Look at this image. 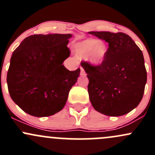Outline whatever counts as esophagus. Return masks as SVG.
Returning a JSON list of instances; mask_svg holds the SVG:
<instances>
[{
    "label": "esophagus",
    "instance_id": "esophagus-1",
    "mask_svg": "<svg viewBox=\"0 0 155 155\" xmlns=\"http://www.w3.org/2000/svg\"><path fill=\"white\" fill-rule=\"evenodd\" d=\"M80 69H81V76H84V75H85V71H84V69L82 67H80Z\"/></svg>",
    "mask_w": 155,
    "mask_h": 155
}]
</instances>
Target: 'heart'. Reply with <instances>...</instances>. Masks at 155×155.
<instances>
[{
    "instance_id": "obj_1",
    "label": "heart",
    "mask_w": 155,
    "mask_h": 155,
    "mask_svg": "<svg viewBox=\"0 0 155 155\" xmlns=\"http://www.w3.org/2000/svg\"><path fill=\"white\" fill-rule=\"evenodd\" d=\"M78 57H86L93 64H98L103 62L107 54L108 48L104 42H98V40H87L79 42L75 48Z\"/></svg>"
}]
</instances>
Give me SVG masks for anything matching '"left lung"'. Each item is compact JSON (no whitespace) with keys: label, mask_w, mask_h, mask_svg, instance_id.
I'll return each mask as SVG.
<instances>
[{"label":"left lung","mask_w":155,"mask_h":155,"mask_svg":"<svg viewBox=\"0 0 155 155\" xmlns=\"http://www.w3.org/2000/svg\"><path fill=\"white\" fill-rule=\"evenodd\" d=\"M108 43L101 64L82 62L89 79L88 93L92 106L108 116L130 113L140 102L147 80L143 53L127 34L91 31Z\"/></svg>","instance_id":"obj_1"}]
</instances>
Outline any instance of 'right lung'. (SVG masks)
I'll return each mask as SVG.
<instances>
[{"label": "right lung", "instance_id": "add662e5", "mask_svg": "<svg viewBox=\"0 0 155 155\" xmlns=\"http://www.w3.org/2000/svg\"><path fill=\"white\" fill-rule=\"evenodd\" d=\"M60 34L34 35L25 38L12 55L7 85L12 99L23 111L46 117L60 111L80 68L70 71L62 64L70 56L68 39Z\"/></svg>", "mask_w": 155, "mask_h": 155}]
</instances>
